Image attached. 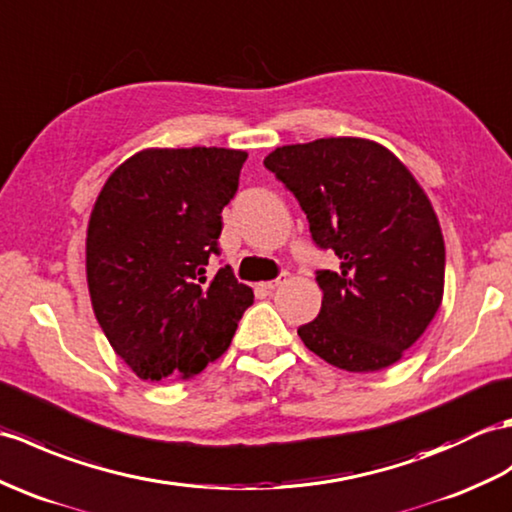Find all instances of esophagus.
<instances>
[{
    "mask_svg": "<svg viewBox=\"0 0 512 512\" xmlns=\"http://www.w3.org/2000/svg\"><path fill=\"white\" fill-rule=\"evenodd\" d=\"M285 281H288V272H283V275H279L277 279L266 281V283H261V285H264V290H275V288H279V285L285 283Z\"/></svg>",
    "mask_w": 512,
    "mask_h": 512,
    "instance_id": "34e87169",
    "label": "esophagus"
}]
</instances>
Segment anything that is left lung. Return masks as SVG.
I'll return each instance as SVG.
<instances>
[{
	"label": "left lung",
	"instance_id": "1",
	"mask_svg": "<svg viewBox=\"0 0 512 512\" xmlns=\"http://www.w3.org/2000/svg\"><path fill=\"white\" fill-rule=\"evenodd\" d=\"M264 165L299 200L314 244L340 259L338 270H316L323 305L299 327L305 347L349 373L401 360L443 301L445 242L421 185L358 137L283 146Z\"/></svg>",
	"mask_w": 512,
	"mask_h": 512
}]
</instances>
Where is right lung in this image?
Returning a JSON list of instances; mask_svg holds the SVG:
<instances>
[{"label": "right lung", "mask_w": 512, "mask_h": 512, "mask_svg": "<svg viewBox=\"0 0 512 512\" xmlns=\"http://www.w3.org/2000/svg\"><path fill=\"white\" fill-rule=\"evenodd\" d=\"M246 157L200 146L141 150L95 200L91 305L115 353L146 382L198 375L229 349L253 305V290L231 266L207 272Z\"/></svg>", "instance_id": "add662e5"}]
</instances>
